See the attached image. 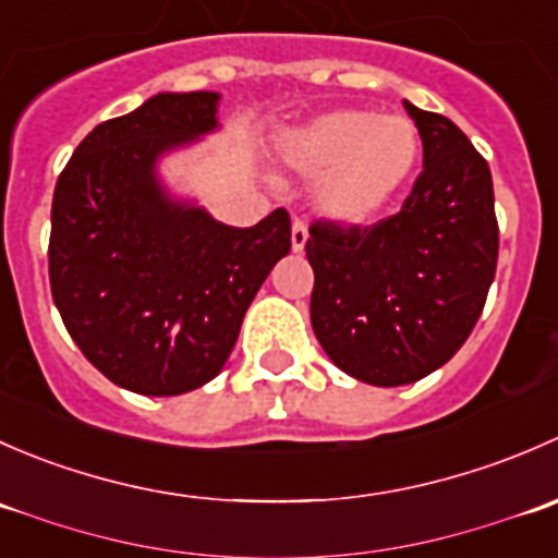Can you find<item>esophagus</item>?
<instances>
[{
  "label": "esophagus",
  "mask_w": 558,
  "mask_h": 558,
  "mask_svg": "<svg viewBox=\"0 0 558 558\" xmlns=\"http://www.w3.org/2000/svg\"><path fill=\"white\" fill-rule=\"evenodd\" d=\"M307 245V227L302 221L291 223V251L302 253Z\"/></svg>",
  "instance_id": "esophagus-1"
}]
</instances>
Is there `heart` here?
I'll return each instance as SVG.
<instances>
[{
	"label": "heart",
	"instance_id": "b5f03b06",
	"mask_svg": "<svg viewBox=\"0 0 558 558\" xmlns=\"http://www.w3.org/2000/svg\"><path fill=\"white\" fill-rule=\"evenodd\" d=\"M421 154L418 129L404 116L331 110L283 134L280 156L315 178L313 202L326 218L367 223L402 191Z\"/></svg>",
	"mask_w": 558,
	"mask_h": 558
}]
</instances>
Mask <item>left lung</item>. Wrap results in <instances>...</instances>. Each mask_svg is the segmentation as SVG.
I'll use <instances>...</instances> for the list:
<instances>
[{"label": "left lung", "instance_id": "obj_1", "mask_svg": "<svg viewBox=\"0 0 558 558\" xmlns=\"http://www.w3.org/2000/svg\"><path fill=\"white\" fill-rule=\"evenodd\" d=\"M424 172L397 216L375 227H311V320L326 356L369 386L440 369L481 318L497 272L499 229L486 159L446 116L404 99Z\"/></svg>", "mask_w": 558, "mask_h": 558}]
</instances>
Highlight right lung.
<instances>
[{"label":"right lung","mask_w":558,"mask_h":558,"mask_svg":"<svg viewBox=\"0 0 558 558\" xmlns=\"http://www.w3.org/2000/svg\"><path fill=\"white\" fill-rule=\"evenodd\" d=\"M218 102V92H165L99 123L53 191L48 272L61 320L105 378L145 397L210 384L291 251L283 207L227 227L161 180L165 156L221 126Z\"/></svg>","instance_id":"obj_1"}]
</instances>
